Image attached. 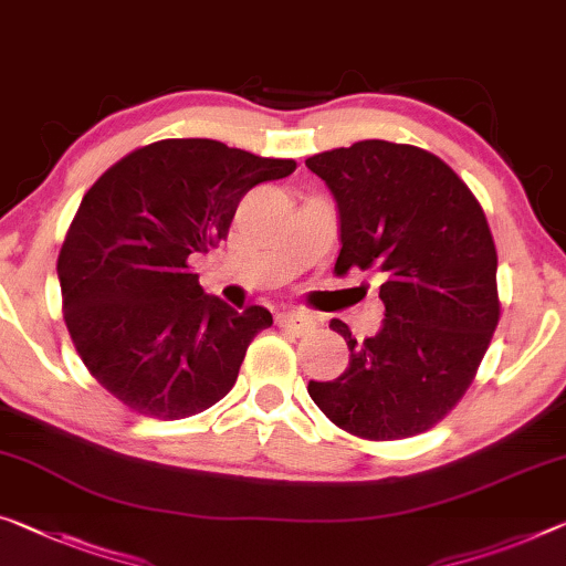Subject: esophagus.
Masks as SVG:
<instances>
[{"label":"esophagus","mask_w":566,"mask_h":566,"mask_svg":"<svg viewBox=\"0 0 566 566\" xmlns=\"http://www.w3.org/2000/svg\"><path fill=\"white\" fill-rule=\"evenodd\" d=\"M275 321H277V326L281 328H285V332H291V334H308L313 326H316V318L311 316L308 311H281L275 316Z\"/></svg>","instance_id":"esophagus-1"}]
</instances>
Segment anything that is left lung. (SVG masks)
I'll list each match as a JSON object with an SVG mask.
<instances>
[{
	"instance_id": "obj_1",
	"label": "left lung",
	"mask_w": 566,
	"mask_h": 566,
	"mask_svg": "<svg viewBox=\"0 0 566 566\" xmlns=\"http://www.w3.org/2000/svg\"><path fill=\"white\" fill-rule=\"evenodd\" d=\"M306 167L338 210L336 271L381 273V328L349 346V367L308 381L318 410L367 440L432 428L465 395L499 324L495 245L465 181L438 156L379 138L324 151Z\"/></svg>"
}]
</instances>
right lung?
<instances>
[{
    "label": "right lung",
    "mask_w": 566,
    "mask_h": 566,
    "mask_svg": "<svg viewBox=\"0 0 566 566\" xmlns=\"http://www.w3.org/2000/svg\"><path fill=\"white\" fill-rule=\"evenodd\" d=\"M293 169L212 138H164L85 192L57 258L65 324L98 385L134 412L181 420L232 389L273 316L207 295L192 260L228 238L250 189Z\"/></svg>",
    "instance_id": "1"
}]
</instances>
